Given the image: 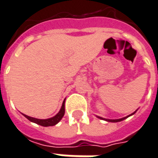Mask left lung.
I'll list each match as a JSON object with an SVG mask.
<instances>
[{"label": "left lung", "instance_id": "8db88e82", "mask_svg": "<svg viewBox=\"0 0 158 158\" xmlns=\"http://www.w3.org/2000/svg\"><path fill=\"white\" fill-rule=\"evenodd\" d=\"M136 111H137V110L134 111V112H132L131 114L128 115V116H127V117H123V118H119V119H106V118H103V117H98V116H97L99 119H102V120H104V121H106V122H109V123H118V122H121V121H123V120H125L126 118H127V117H131V116H132V115H134L135 113H136Z\"/></svg>", "mask_w": 158, "mask_h": 158}]
</instances>
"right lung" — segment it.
<instances>
[{
  "label": "right lung",
  "mask_w": 158,
  "mask_h": 158,
  "mask_svg": "<svg viewBox=\"0 0 158 158\" xmlns=\"http://www.w3.org/2000/svg\"><path fill=\"white\" fill-rule=\"evenodd\" d=\"M65 100H66V99H65ZM65 100H64L63 102H62V106H61L59 112H58L56 116L51 117V118H47V119H38V118H34V117H29V116L23 114V113H22V115H23L25 117H27V119L29 120V121H31V122H32V123H36V124L42 126V127L55 126L56 124H57V123L61 121V118L63 117L64 114H65Z\"/></svg>",
  "instance_id": "1"
}]
</instances>
